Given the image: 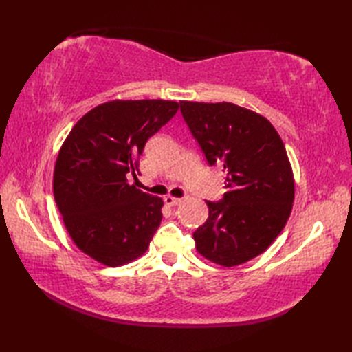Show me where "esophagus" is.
I'll return each mask as SVG.
<instances>
[{"label":"esophagus","mask_w":352,"mask_h":352,"mask_svg":"<svg viewBox=\"0 0 352 352\" xmlns=\"http://www.w3.org/2000/svg\"><path fill=\"white\" fill-rule=\"evenodd\" d=\"M184 201V198H175V197H166L164 198V203L168 206H180Z\"/></svg>","instance_id":"1"}]
</instances>
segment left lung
Masks as SVG:
<instances>
[{
	"mask_svg": "<svg viewBox=\"0 0 352 352\" xmlns=\"http://www.w3.org/2000/svg\"><path fill=\"white\" fill-rule=\"evenodd\" d=\"M180 110L207 163H221L226 193L207 201L193 239L213 263L242 265L267 250L286 226L295 184L280 134L266 118L231 102L182 101Z\"/></svg>",
	"mask_w": 352,
	"mask_h": 352,
	"instance_id": "obj_1",
	"label": "left lung"
}]
</instances>
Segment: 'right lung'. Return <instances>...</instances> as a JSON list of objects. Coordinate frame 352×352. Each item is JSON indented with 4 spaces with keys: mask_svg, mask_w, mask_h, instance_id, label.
<instances>
[{
    "mask_svg": "<svg viewBox=\"0 0 352 352\" xmlns=\"http://www.w3.org/2000/svg\"><path fill=\"white\" fill-rule=\"evenodd\" d=\"M178 102L110 101L71 130L54 169V199L78 248L119 266L148 250L162 222L163 201L129 183L139 174L146 140L169 122Z\"/></svg>",
    "mask_w": 352,
    "mask_h": 352,
    "instance_id": "add662e5",
    "label": "right lung"
}]
</instances>
